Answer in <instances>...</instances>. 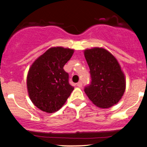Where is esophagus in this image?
Listing matches in <instances>:
<instances>
[{"label": "esophagus", "mask_w": 147, "mask_h": 147, "mask_svg": "<svg viewBox=\"0 0 147 147\" xmlns=\"http://www.w3.org/2000/svg\"><path fill=\"white\" fill-rule=\"evenodd\" d=\"M77 86L78 87H82V82H79L77 84Z\"/></svg>", "instance_id": "obj_1"}]
</instances>
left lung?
<instances>
[{
	"mask_svg": "<svg viewBox=\"0 0 147 147\" xmlns=\"http://www.w3.org/2000/svg\"><path fill=\"white\" fill-rule=\"evenodd\" d=\"M84 56L91 77L90 84L84 88L89 99L102 109L117 104L126 89L125 76L117 60L102 48L86 49Z\"/></svg>",
	"mask_w": 147,
	"mask_h": 147,
	"instance_id": "obj_1",
	"label": "left lung"
}]
</instances>
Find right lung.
<instances>
[{
	"label": "right lung",
	"instance_id": "add662e5",
	"mask_svg": "<svg viewBox=\"0 0 147 147\" xmlns=\"http://www.w3.org/2000/svg\"><path fill=\"white\" fill-rule=\"evenodd\" d=\"M74 50L53 47L32 64L27 77L28 95L38 109L48 113L59 111L74 90L63 66Z\"/></svg>",
	"mask_w": 147,
	"mask_h": 147
}]
</instances>
